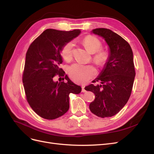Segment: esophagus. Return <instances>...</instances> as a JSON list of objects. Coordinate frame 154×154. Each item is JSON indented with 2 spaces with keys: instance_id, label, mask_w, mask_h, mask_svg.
I'll use <instances>...</instances> for the list:
<instances>
[{
  "instance_id": "obj_1",
  "label": "esophagus",
  "mask_w": 154,
  "mask_h": 154,
  "mask_svg": "<svg viewBox=\"0 0 154 154\" xmlns=\"http://www.w3.org/2000/svg\"><path fill=\"white\" fill-rule=\"evenodd\" d=\"M82 92H86V90L85 89V86H84V85H83V86L82 87Z\"/></svg>"
}]
</instances>
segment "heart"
<instances>
[{
    "label": "heart",
    "mask_w": 154,
    "mask_h": 154,
    "mask_svg": "<svg viewBox=\"0 0 154 154\" xmlns=\"http://www.w3.org/2000/svg\"><path fill=\"white\" fill-rule=\"evenodd\" d=\"M83 44L86 49L91 53H95L94 57V62L103 66L108 61L109 54L106 51H99L101 47V42L96 37L88 35L83 40ZM74 47L73 42H69L63 45L62 49V56L65 60H71L72 56ZM68 72L69 76L75 81L80 83H85L95 76L96 71L95 69L91 66H85L79 63H75L69 67Z\"/></svg>",
    "instance_id": "1"
}]
</instances>
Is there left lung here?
<instances>
[{"label": "left lung", "mask_w": 154, "mask_h": 154, "mask_svg": "<svg viewBox=\"0 0 154 154\" xmlns=\"http://www.w3.org/2000/svg\"><path fill=\"white\" fill-rule=\"evenodd\" d=\"M91 32L105 40L109 46V58L93 80L101 84L85 87L96 97L89 109L98 117H112L122 109L131 94L136 75L133 52L127 42L110 29L96 28Z\"/></svg>", "instance_id": "left-lung-1"}]
</instances>
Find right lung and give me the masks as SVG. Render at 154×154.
I'll use <instances>...</instances> for the list:
<instances>
[{
  "label": "right lung",
  "instance_id": "1",
  "mask_svg": "<svg viewBox=\"0 0 154 154\" xmlns=\"http://www.w3.org/2000/svg\"><path fill=\"white\" fill-rule=\"evenodd\" d=\"M80 29L70 31L45 30L32 42L27 51L22 82L27 101L32 109L46 119H54L69 109V94H78L80 86L65 76L67 82H54L53 77L65 72L60 68L63 62V45L80 34ZM64 80V79H63Z\"/></svg>",
  "mask_w": 154,
  "mask_h": 154
}]
</instances>
